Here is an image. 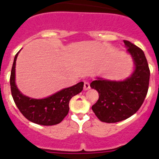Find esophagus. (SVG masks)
Returning <instances> with one entry per match:
<instances>
[{
  "label": "esophagus",
  "instance_id": "34e87169",
  "mask_svg": "<svg viewBox=\"0 0 159 159\" xmlns=\"http://www.w3.org/2000/svg\"><path fill=\"white\" fill-rule=\"evenodd\" d=\"M90 89V84L89 81H84V91H87Z\"/></svg>",
  "mask_w": 159,
  "mask_h": 159
}]
</instances>
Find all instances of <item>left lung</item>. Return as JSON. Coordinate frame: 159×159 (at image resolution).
Instances as JSON below:
<instances>
[{"instance_id": "1", "label": "left lung", "mask_w": 159, "mask_h": 159, "mask_svg": "<svg viewBox=\"0 0 159 159\" xmlns=\"http://www.w3.org/2000/svg\"><path fill=\"white\" fill-rule=\"evenodd\" d=\"M124 43L135 65L131 76L122 81L98 78L90 84L99 94L91 108L103 122L115 123L129 118L140 108L148 93L150 70L145 54L130 41Z\"/></svg>"}]
</instances>
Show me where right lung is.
I'll use <instances>...</instances> for the list:
<instances>
[{
    "mask_svg": "<svg viewBox=\"0 0 159 159\" xmlns=\"http://www.w3.org/2000/svg\"><path fill=\"white\" fill-rule=\"evenodd\" d=\"M17 52L11 68L10 84L14 103L22 115L28 120L41 125H54L59 124L69 111V102L73 96L81 92L84 82H79L70 88L42 99H35L24 95L15 84V65Z\"/></svg>",
    "mask_w": 159,
    "mask_h": 159,
    "instance_id": "obj_1",
    "label": "right lung"
}]
</instances>
